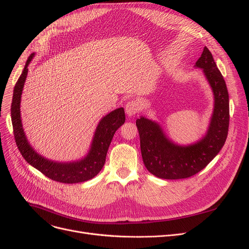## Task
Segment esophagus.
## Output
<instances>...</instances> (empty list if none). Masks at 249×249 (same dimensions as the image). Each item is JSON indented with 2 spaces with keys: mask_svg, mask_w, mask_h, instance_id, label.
<instances>
[{
  "mask_svg": "<svg viewBox=\"0 0 249 249\" xmlns=\"http://www.w3.org/2000/svg\"><path fill=\"white\" fill-rule=\"evenodd\" d=\"M141 103L138 100H131L125 105V112L128 116H133L141 111Z\"/></svg>",
  "mask_w": 249,
  "mask_h": 249,
  "instance_id": "obj_1",
  "label": "esophagus"
}]
</instances>
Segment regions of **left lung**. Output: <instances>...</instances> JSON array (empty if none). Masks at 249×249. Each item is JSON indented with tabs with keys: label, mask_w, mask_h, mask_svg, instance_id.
Wrapping results in <instances>:
<instances>
[{
	"label": "left lung",
	"mask_w": 249,
	"mask_h": 249,
	"mask_svg": "<svg viewBox=\"0 0 249 249\" xmlns=\"http://www.w3.org/2000/svg\"><path fill=\"white\" fill-rule=\"evenodd\" d=\"M196 67L203 69L214 94V111L205 137L180 146L169 140L160 126L144 117L136 120L143 162L153 176L165 179L187 178L201 172L223 147L229 127V95L226 83L206 46Z\"/></svg>",
	"instance_id": "1"
}]
</instances>
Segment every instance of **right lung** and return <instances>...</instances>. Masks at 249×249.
Wrapping results in <instances>:
<instances>
[{"mask_svg": "<svg viewBox=\"0 0 249 249\" xmlns=\"http://www.w3.org/2000/svg\"><path fill=\"white\" fill-rule=\"evenodd\" d=\"M33 56L34 54H31L26 61L22 74L15 85L11 105L13 131H14L18 149L26 161L52 180L63 182V184H75V182H83L93 178L101 172L105 161H106V155L116 130L125 122L124 109L118 108L105 116L100 121L90 149L82 160L61 163L42 158L31 147L27 141L22 128L20 116L22 89L28 73V65Z\"/></svg>", "mask_w": 249, "mask_h": 249, "instance_id": "obj_1", "label": "right lung"}]
</instances>
